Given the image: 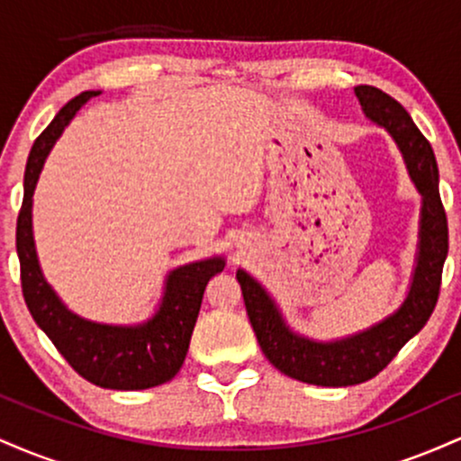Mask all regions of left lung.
I'll return each instance as SVG.
<instances>
[{"label":"left lung","instance_id":"8db88e82","mask_svg":"<svg viewBox=\"0 0 461 461\" xmlns=\"http://www.w3.org/2000/svg\"><path fill=\"white\" fill-rule=\"evenodd\" d=\"M356 95L368 119L384 125L399 142L410 176L422 194L420 251L405 303L390 319L370 327L368 331L322 345L294 336L284 325L262 285L245 271L236 273L249 321L268 362L288 377L330 388L373 379L393 362L405 342L425 327L438 303L442 267L448 253L447 212L438 190V164L429 140L420 134L403 105L388 93L375 86H356Z\"/></svg>","mask_w":461,"mask_h":461}]
</instances>
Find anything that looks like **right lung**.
<instances>
[{"label": "right lung", "instance_id": "add662e5", "mask_svg": "<svg viewBox=\"0 0 461 461\" xmlns=\"http://www.w3.org/2000/svg\"><path fill=\"white\" fill-rule=\"evenodd\" d=\"M86 91L73 97L32 145L23 179V203L17 216V253L21 290L36 325L47 333L77 375L99 388L145 390L177 375L186 357L201 299L210 277L223 271L219 258L179 267L168 275L158 314L139 327L97 325L71 314L43 279L32 238V194L41 168L73 114L95 97Z\"/></svg>", "mask_w": 461, "mask_h": 461}]
</instances>
